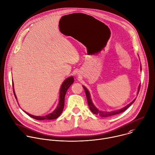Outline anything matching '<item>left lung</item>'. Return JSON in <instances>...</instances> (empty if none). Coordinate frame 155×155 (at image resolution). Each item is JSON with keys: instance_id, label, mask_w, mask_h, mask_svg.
<instances>
[{"instance_id": "1", "label": "left lung", "mask_w": 155, "mask_h": 155, "mask_svg": "<svg viewBox=\"0 0 155 155\" xmlns=\"http://www.w3.org/2000/svg\"><path fill=\"white\" fill-rule=\"evenodd\" d=\"M141 67H140V70H141ZM140 85L139 84V87H138V90H137V94L139 93V90H140ZM83 88H84L85 90V94H86V96H87V102H88V106H89V108L90 109V110L91 111L92 113H93L94 114H99L100 116L101 117H108V116H113V115H115V114H119V113H120L123 111H124L125 110H126L136 100V99H134L131 102H130L129 104H128L127 106H125V107L121 108V109H119L118 110H116V111H101L99 110V109H97L95 105L93 104L92 101H91V97H90V92L88 90V89L83 86Z\"/></svg>"}]
</instances>
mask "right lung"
<instances>
[{"label": "right lung", "mask_w": 155, "mask_h": 155, "mask_svg": "<svg viewBox=\"0 0 155 155\" xmlns=\"http://www.w3.org/2000/svg\"><path fill=\"white\" fill-rule=\"evenodd\" d=\"M74 82V78L73 76H70L68 78H67L62 83L60 92H59V104L56 107V108L51 113H49L47 115L43 116H35L29 114L28 113L26 112L24 110V111L27 113L29 116L31 117L33 119H35L36 120H51V119H54L58 118L61 114L62 113V111L64 110V102H65V94L67 93V90L68 88L73 84ZM13 92L17 100V97L15 94V89H14V84L13 82Z\"/></svg>", "instance_id": "obj_1"}]
</instances>
